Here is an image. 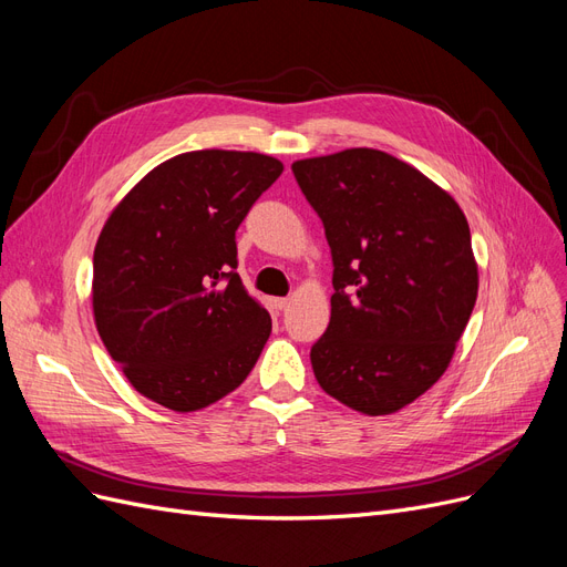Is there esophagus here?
Masks as SVG:
<instances>
[{"label":"esophagus","mask_w":567,"mask_h":567,"mask_svg":"<svg viewBox=\"0 0 567 567\" xmlns=\"http://www.w3.org/2000/svg\"><path fill=\"white\" fill-rule=\"evenodd\" d=\"M290 305V300L288 298H269V307L274 312H281V310H286V307Z\"/></svg>","instance_id":"obj_1"}]
</instances>
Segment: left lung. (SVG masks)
<instances>
[{
    "instance_id": "1",
    "label": "left lung",
    "mask_w": 567,
    "mask_h": 567,
    "mask_svg": "<svg viewBox=\"0 0 567 567\" xmlns=\"http://www.w3.org/2000/svg\"><path fill=\"white\" fill-rule=\"evenodd\" d=\"M333 255L331 321L310 352L326 394L367 416L419 400L447 371L477 298L458 203L379 148L293 163Z\"/></svg>"
}]
</instances>
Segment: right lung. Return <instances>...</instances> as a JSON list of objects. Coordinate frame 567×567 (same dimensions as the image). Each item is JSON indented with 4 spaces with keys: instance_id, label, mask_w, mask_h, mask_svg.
<instances>
[{
    "instance_id": "right-lung-1",
    "label": "right lung",
    "mask_w": 567,
    "mask_h": 567,
    "mask_svg": "<svg viewBox=\"0 0 567 567\" xmlns=\"http://www.w3.org/2000/svg\"><path fill=\"white\" fill-rule=\"evenodd\" d=\"M284 163L255 151H188L151 169L94 248L96 331L132 388L188 414L241 385L271 317L236 269V229Z\"/></svg>"
}]
</instances>
